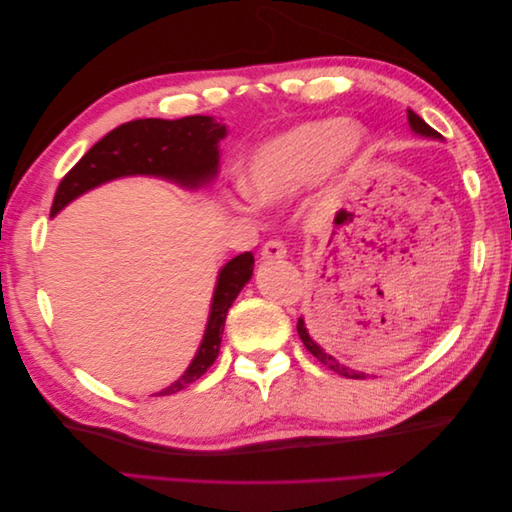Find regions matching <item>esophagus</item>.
Listing matches in <instances>:
<instances>
[{
  "label": "esophagus",
  "instance_id": "obj_1",
  "mask_svg": "<svg viewBox=\"0 0 512 512\" xmlns=\"http://www.w3.org/2000/svg\"><path fill=\"white\" fill-rule=\"evenodd\" d=\"M262 260H277V258H284L286 256V245L280 239H271L265 245H262V252H260Z\"/></svg>",
  "mask_w": 512,
  "mask_h": 512
}]
</instances>
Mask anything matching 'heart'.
<instances>
[{
  "label": "heart",
  "mask_w": 512,
  "mask_h": 512,
  "mask_svg": "<svg viewBox=\"0 0 512 512\" xmlns=\"http://www.w3.org/2000/svg\"><path fill=\"white\" fill-rule=\"evenodd\" d=\"M365 130L335 117L303 121L254 149L241 177L258 203H277L303 190L322 170L344 168L361 156Z\"/></svg>",
  "instance_id": "heart-1"
}]
</instances>
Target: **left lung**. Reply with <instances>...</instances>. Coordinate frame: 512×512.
<instances>
[{"label":"left lung","mask_w":512,"mask_h":512,"mask_svg":"<svg viewBox=\"0 0 512 512\" xmlns=\"http://www.w3.org/2000/svg\"><path fill=\"white\" fill-rule=\"evenodd\" d=\"M408 121H410V128H412L416 134L431 136V138H442L431 126H427V123H425L421 117H418L414 111H408ZM297 331H299V337H301V342L305 344V348H307L309 352H312L322 365H327L329 369H333L335 374L344 376V378H354V380H363V378H365L363 371H354V369H350V367H344L342 363H339V361L335 359V356H331L327 350H324V348L316 342V339H314L312 335H309L303 318H299V322H297Z\"/></svg>","instance_id":"1"}]
</instances>
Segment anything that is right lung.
Returning a JSON list of instances; mask_svg holds the SVG:
<instances>
[{
	"label": "right lung",
	"mask_w": 512,
	"mask_h": 512,
	"mask_svg": "<svg viewBox=\"0 0 512 512\" xmlns=\"http://www.w3.org/2000/svg\"><path fill=\"white\" fill-rule=\"evenodd\" d=\"M226 126L211 117L192 115L183 119H134L108 132L91 147L61 179L53 198L51 215L70 200L96 185L126 175H156L185 188H200L218 173V143ZM254 271L252 252H243L222 267L215 284L209 322L194 361L185 374L156 395H173L196 382L218 359L228 307Z\"/></svg>",
	"instance_id": "obj_1"
}]
</instances>
